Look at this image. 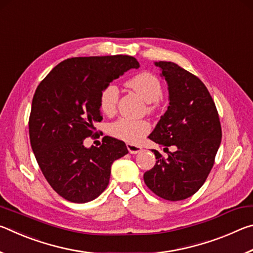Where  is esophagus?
I'll return each mask as SVG.
<instances>
[{"instance_id":"34e87169","label":"esophagus","mask_w":253,"mask_h":253,"mask_svg":"<svg viewBox=\"0 0 253 253\" xmlns=\"http://www.w3.org/2000/svg\"><path fill=\"white\" fill-rule=\"evenodd\" d=\"M127 149L130 154H137L139 152H142V147L138 146V145H134V144H127Z\"/></svg>"}]
</instances>
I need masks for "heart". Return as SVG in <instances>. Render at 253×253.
Instances as JSON below:
<instances>
[{"label":"heart","instance_id":"1","mask_svg":"<svg viewBox=\"0 0 253 253\" xmlns=\"http://www.w3.org/2000/svg\"><path fill=\"white\" fill-rule=\"evenodd\" d=\"M126 87L148 102V111H153L158 106V99L163 93V87L160 79L151 72H140L132 76L126 81ZM119 90L116 84H108L105 85L99 96V106L105 115L115 114L118 104ZM151 130V125L146 121H131L121 118L109 126V134L115 138L124 140L129 144L138 143Z\"/></svg>","mask_w":253,"mask_h":253}]
</instances>
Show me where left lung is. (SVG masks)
<instances>
[{
  "mask_svg": "<svg viewBox=\"0 0 253 253\" xmlns=\"http://www.w3.org/2000/svg\"><path fill=\"white\" fill-rule=\"evenodd\" d=\"M155 66L168 83L169 106L148 138L168 149V157L152 149L156 164L144 174V182L160 198L181 201L195 194L211 172L222 138L220 118L198 77L174 62ZM169 146L175 152H168Z\"/></svg>",
  "mask_w": 253,
  "mask_h": 253,
  "instance_id": "8db88e82",
  "label": "left lung"
}]
</instances>
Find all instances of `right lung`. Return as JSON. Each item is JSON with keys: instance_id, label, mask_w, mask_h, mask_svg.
<instances>
[{"instance_id": "obj_1", "label": "right lung", "mask_w": 253, "mask_h": 253, "mask_svg": "<svg viewBox=\"0 0 253 253\" xmlns=\"http://www.w3.org/2000/svg\"><path fill=\"white\" fill-rule=\"evenodd\" d=\"M132 68L139 63L130 55L71 58L38 85L29 119L30 143L45 179L67 201L85 203L98 198L108 186L113 163L128 153L125 143L109 136L100 147H84V140L102 121V89Z\"/></svg>"}]
</instances>
